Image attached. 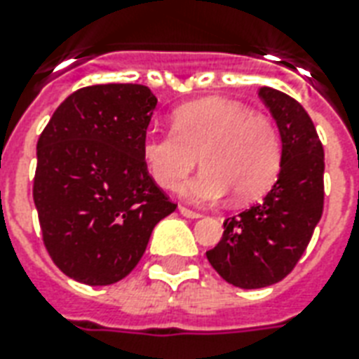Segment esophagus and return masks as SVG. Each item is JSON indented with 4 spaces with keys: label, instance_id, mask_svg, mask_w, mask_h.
<instances>
[{
    "label": "esophagus",
    "instance_id": "obj_1",
    "mask_svg": "<svg viewBox=\"0 0 359 359\" xmlns=\"http://www.w3.org/2000/svg\"><path fill=\"white\" fill-rule=\"evenodd\" d=\"M179 212L184 216V218H190V219H197L201 218V214L196 212V210H190V208L186 207H179Z\"/></svg>",
    "mask_w": 359,
    "mask_h": 359
}]
</instances>
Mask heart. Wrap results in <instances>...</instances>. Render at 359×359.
<instances>
[{
	"instance_id": "obj_1",
	"label": "heart",
	"mask_w": 359,
	"mask_h": 359,
	"mask_svg": "<svg viewBox=\"0 0 359 359\" xmlns=\"http://www.w3.org/2000/svg\"><path fill=\"white\" fill-rule=\"evenodd\" d=\"M173 132H147L141 158L154 182L175 188L196 168L205 169L179 186L196 205H212L229 190L236 201L261 197L281 168V141L273 123L227 98H203L173 111Z\"/></svg>"
}]
</instances>
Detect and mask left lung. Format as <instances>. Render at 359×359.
<instances>
[{
  "label": "left lung",
  "mask_w": 359,
  "mask_h": 359,
  "mask_svg": "<svg viewBox=\"0 0 359 359\" xmlns=\"http://www.w3.org/2000/svg\"><path fill=\"white\" fill-rule=\"evenodd\" d=\"M276 119L281 168L264 199L224 222L208 262L240 289H261L287 278L306 251L324 208V149L311 117L289 95L261 87Z\"/></svg>",
  "instance_id": "obj_1"
}]
</instances>
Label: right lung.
Here are the masks:
<instances>
[{"label": "right lung", "instance_id": "obj_1", "mask_svg": "<svg viewBox=\"0 0 359 359\" xmlns=\"http://www.w3.org/2000/svg\"><path fill=\"white\" fill-rule=\"evenodd\" d=\"M156 102L137 83L83 87L42 130L33 199L48 253L74 281L126 278L152 229L177 208L141 158Z\"/></svg>", "mask_w": 359, "mask_h": 359}]
</instances>
